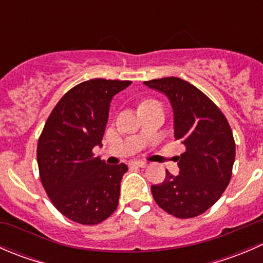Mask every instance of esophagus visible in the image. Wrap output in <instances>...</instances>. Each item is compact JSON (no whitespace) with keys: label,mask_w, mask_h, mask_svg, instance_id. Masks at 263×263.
Masks as SVG:
<instances>
[{"label":"esophagus","mask_w":263,"mask_h":263,"mask_svg":"<svg viewBox=\"0 0 263 263\" xmlns=\"http://www.w3.org/2000/svg\"><path fill=\"white\" fill-rule=\"evenodd\" d=\"M131 165H135V166H139V168H146L147 164L145 163V161H132Z\"/></svg>","instance_id":"1"}]
</instances>
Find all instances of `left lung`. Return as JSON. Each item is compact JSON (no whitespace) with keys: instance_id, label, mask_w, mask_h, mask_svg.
<instances>
[{"instance_id":"left-lung-1","label":"left lung","mask_w":263,"mask_h":263,"mask_svg":"<svg viewBox=\"0 0 263 263\" xmlns=\"http://www.w3.org/2000/svg\"><path fill=\"white\" fill-rule=\"evenodd\" d=\"M168 98L174 137L185 146L178 156V176L151 185L155 202L179 219L195 217L216 202L228 187L235 160L233 132L219 108L190 82L178 78L145 81Z\"/></svg>"}]
</instances>
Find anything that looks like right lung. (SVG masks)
Segmentation results:
<instances>
[{
	"mask_svg": "<svg viewBox=\"0 0 263 263\" xmlns=\"http://www.w3.org/2000/svg\"><path fill=\"white\" fill-rule=\"evenodd\" d=\"M131 81L92 79L66 92L38 141L41 181L61 214L85 225L99 224L118 206L126 164L108 165L92 148L102 146L110 102Z\"/></svg>",
	"mask_w": 263,
	"mask_h": 263,
	"instance_id": "right-lung-1",
	"label": "right lung"
}]
</instances>
